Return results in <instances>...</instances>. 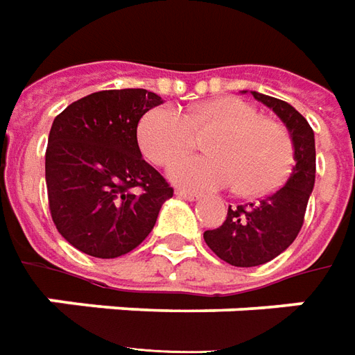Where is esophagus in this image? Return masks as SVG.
I'll list each match as a JSON object with an SVG mask.
<instances>
[{
	"mask_svg": "<svg viewBox=\"0 0 355 355\" xmlns=\"http://www.w3.org/2000/svg\"><path fill=\"white\" fill-rule=\"evenodd\" d=\"M175 194H177L178 198H182V200H188V202H198V200H200V196L194 194V192H186V190H177Z\"/></svg>",
	"mask_w": 355,
	"mask_h": 355,
	"instance_id": "1",
	"label": "esophagus"
}]
</instances>
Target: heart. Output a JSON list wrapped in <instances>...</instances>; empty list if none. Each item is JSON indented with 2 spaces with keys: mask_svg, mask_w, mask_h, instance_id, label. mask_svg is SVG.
I'll return each instance as SVG.
<instances>
[{
  "mask_svg": "<svg viewBox=\"0 0 355 355\" xmlns=\"http://www.w3.org/2000/svg\"><path fill=\"white\" fill-rule=\"evenodd\" d=\"M203 138L207 155H182L169 165L175 184L190 190H217L234 184L240 196L257 198L282 184L292 165L288 135L275 121L240 98L220 96L178 113L169 105L150 109L138 125V144L155 165L169 163Z\"/></svg>",
  "mask_w": 355,
  "mask_h": 355,
  "instance_id": "b5f03b06",
  "label": "heart"
}]
</instances>
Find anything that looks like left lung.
<instances>
[{
    "mask_svg": "<svg viewBox=\"0 0 355 355\" xmlns=\"http://www.w3.org/2000/svg\"><path fill=\"white\" fill-rule=\"evenodd\" d=\"M257 101L275 111L288 128L294 167L286 182L259 202L229 205L219 229L205 230L203 240L217 257L234 267H257L281 255L304 225L307 200L315 184V136L306 119L290 103L259 92Z\"/></svg>",
    "mask_w": 355,
    "mask_h": 355,
    "instance_id": "obj_1",
    "label": "left lung"
}]
</instances>
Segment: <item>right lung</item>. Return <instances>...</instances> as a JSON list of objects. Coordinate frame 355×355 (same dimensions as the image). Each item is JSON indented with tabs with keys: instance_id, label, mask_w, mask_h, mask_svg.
<instances>
[{
	"instance_id": "add662e5",
	"label": "right lung",
	"mask_w": 355,
	"mask_h": 355,
	"mask_svg": "<svg viewBox=\"0 0 355 355\" xmlns=\"http://www.w3.org/2000/svg\"><path fill=\"white\" fill-rule=\"evenodd\" d=\"M144 88L103 90L61 111L46 150L49 211L67 242L92 257L132 252L173 198L138 148V123L161 105Z\"/></svg>"
}]
</instances>
